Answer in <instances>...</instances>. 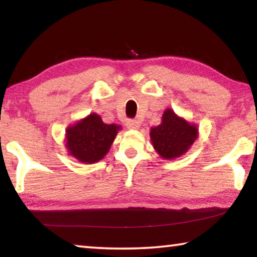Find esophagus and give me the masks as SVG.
Listing matches in <instances>:
<instances>
[{"instance_id":"1","label":"esophagus","mask_w":257,"mask_h":257,"mask_svg":"<svg viewBox=\"0 0 257 257\" xmlns=\"http://www.w3.org/2000/svg\"><path fill=\"white\" fill-rule=\"evenodd\" d=\"M127 128L128 129H138L139 127H141V123L138 122L137 120H135V119H129L128 121H127Z\"/></svg>"}]
</instances>
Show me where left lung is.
<instances>
[{"mask_svg":"<svg viewBox=\"0 0 257 257\" xmlns=\"http://www.w3.org/2000/svg\"><path fill=\"white\" fill-rule=\"evenodd\" d=\"M197 133L195 125L168 108L163 113L162 123L151 129V139L155 151L163 159L170 160L186 153L197 138Z\"/></svg>","mask_w":257,"mask_h":257,"instance_id":"obj_1","label":"left lung"}]
</instances>
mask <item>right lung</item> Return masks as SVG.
<instances>
[{"instance_id":"1","label":"right lung","mask_w":257,"mask_h":257,"mask_svg":"<svg viewBox=\"0 0 257 257\" xmlns=\"http://www.w3.org/2000/svg\"><path fill=\"white\" fill-rule=\"evenodd\" d=\"M120 127L104 123L101 116L89 114L67 130L69 153L84 163H94L104 158Z\"/></svg>"}]
</instances>
